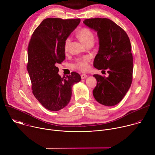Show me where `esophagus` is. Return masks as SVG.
<instances>
[{
	"mask_svg": "<svg viewBox=\"0 0 155 155\" xmlns=\"http://www.w3.org/2000/svg\"><path fill=\"white\" fill-rule=\"evenodd\" d=\"M87 77V75L86 74H82L81 75V79H84V78H86Z\"/></svg>",
	"mask_w": 155,
	"mask_h": 155,
	"instance_id": "34e87169",
	"label": "esophagus"
}]
</instances>
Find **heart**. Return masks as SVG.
Masks as SVG:
<instances>
[{"instance_id": "obj_1", "label": "heart", "mask_w": 155, "mask_h": 155, "mask_svg": "<svg viewBox=\"0 0 155 155\" xmlns=\"http://www.w3.org/2000/svg\"><path fill=\"white\" fill-rule=\"evenodd\" d=\"M77 37L86 45H89V44H93L94 40V34L93 32L90 29L86 27H83L78 31ZM71 41V38L70 37H68L64 41L63 48L65 53H67L69 51ZM90 61L91 58L90 56H85L80 57L75 60L73 64V67L80 71H86L88 70L90 68Z\"/></svg>"}]
</instances>
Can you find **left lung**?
I'll use <instances>...</instances> for the list:
<instances>
[{
	"instance_id": "left-lung-1",
	"label": "left lung",
	"mask_w": 155,
	"mask_h": 155,
	"mask_svg": "<svg viewBox=\"0 0 155 155\" xmlns=\"http://www.w3.org/2000/svg\"><path fill=\"white\" fill-rule=\"evenodd\" d=\"M84 25L96 31L99 50L94 60V68L105 71L108 77L94 74L97 85L93 91L95 99L105 106L118 104L129 90L132 81L133 58L126 32L112 20L86 19Z\"/></svg>"
}]
</instances>
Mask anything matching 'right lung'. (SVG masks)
<instances>
[{
    "label": "right lung",
    "mask_w": 155,
    "mask_h": 155,
    "mask_svg": "<svg viewBox=\"0 0 155 155\" xmlns=\"http://www.w3.org/2000/svg\"><path fill=\"white\" fill-rule=\"evenodd\" d=\"M80 22V18H46L35 29L29 43L27 69L32 93L51 111H58L69 104L72 86L81 80L80 75L75 72L61 78L56 67L65 59L64 40Z\"/></svg>",
    "instance_id": "obj_1"
}]
</instances>
